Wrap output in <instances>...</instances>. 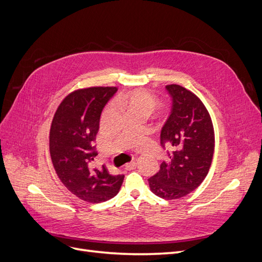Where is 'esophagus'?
<instances>
[{"mask_svg":"<svg viewBox=\"0 0 262 262\" xmlns=\"http://www.w3.org/2000/svg\"><path fill=\"white\" fill-rule=\"evenodd\" d=\"M136 167H137L136 162H130L128 164H125V169L126 170H133V169H136Z\"/></svg>","mask_w":262,"mask_h":262,"instance_id":"34e87169","label":"esophagus"}]
</instances>
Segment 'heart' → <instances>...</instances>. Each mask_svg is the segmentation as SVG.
Segmentation results:
<instances>
[{
    "label": "heart",
    "instance_id": "heart-1",
    "mask_svg": "<svg viewBox=\"0 0 262 262\" xmlns=\"http://www.w3.org/2000/svg\"><path fill=\"white\" fill-rule=\"evenodd\" d=\"M122 104L129 114H142L148 117L157 107V99L146 90H139L123 97Z\"/></svg>",
    "mask_w": 262,
    "mask_h": 262
}]
</instances>
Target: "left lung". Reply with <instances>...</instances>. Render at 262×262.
Wrapping results in <instances>:
<instances>
[{
  "label": "left lung",
  "mask_w": 262,
  "mask_h": 262,
  "mask_svg": "<svg viewBox=\"0 0 262 262\" xmlns=\"http://www.w3.org/2000/svg\"><path fill=\"white\" fill-rule=\"evenodd\" d=\"M171 109L161 131V146L170 147L168 162L148 179L149 189L165 200L179 199L201 185L214 152V129L202 101L185 87H165Z\"/></svg>",
  "instance_id": "8db88e82"
}]
</instances>
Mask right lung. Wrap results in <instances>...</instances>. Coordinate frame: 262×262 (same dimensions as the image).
<instances>
[{
	"label": "right lung",
	"instance_id": "obj_1",
	"mask_svg": "<svg viewBox=\"0 0 262 262\" xmlns=\"http://www.w3.org/2000/svg\"><path fill=\"white\" fill-rule=\"evenodd\" d=\"M116 87H90L70 94L55 112L50 129V155L55 172L68 190L80 199L100 203L121 188L124 175H110L102 166L93 168L97 156L94 142L99 120Z\"/></svg>",
	"mask_w": 262,
	"mask_h": 262
}]
</instances>
